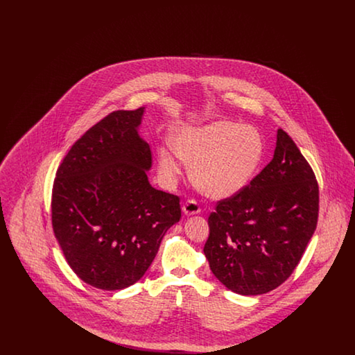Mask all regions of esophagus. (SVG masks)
Listing matches in <instances>:
<instances>
[{
    "mask_svg": "<svg viewBox=\"0 0 355 355\" xmlns=\"http://www.w3.org/2000/svg\"><path fill=\"white\" fill-rule=\"evenodd\" d=\"M182 210L185 213L186 216H193V214H198L201 211V205L198 201L196 200H187L184 206H182Z\"/></svg>",
    "mask_w": 355,
    "mask_h": 355,
    "instance_id": "obj_1",
    "label": "esophagus"
}]
</instances>
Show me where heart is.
<instances>
[{"mask_svg":"<svg viewBox=\"0 0 355 355\" xmlns=\"http://www.w3.org/2000/svg\"><path fill=\"white\" fill-rule=\"evenodd\" d=\"M170 145L181 161L191 164L194 184L214 198L239 191L252 180L263 155L261 133L232 121L177 129ZM158 169L162 178L171 182L180 175L181 165L173 153L159 149Z\"/></svg>","mask_w":355,"mask_h":355,"instance_id":"b5f03b06","label":"heart"}]
</instances>
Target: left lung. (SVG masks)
<instances>
[{"mask_svg":"<svg viewBox=\"0 0 355 355\" xmlns=\"http://www.w3.org/2000/svg\"><path fill=\"white\" fill-rule=\"evenodd\" d=\"M320 186L310 164L278 130L274 157L249 185L220 200L209 216L203 252L229 290L258 295L282 285L315 232Z\"/></svg>","mask_w":355,"mask_h":355,"instance_id":"obj_1","label":"left lung"}]
</instances>
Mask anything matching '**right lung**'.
<instances>
[{"mask_svg": "<svg viewBox=\"0 0 355 355\" xmlns=\"http://www.w3.org/2000/svg\"><path fill=\"white\" fill-rule=\"evenodd\" d=\"M144 107L116 110L74 142L51 190V225L71 270L102 290L139 281L170 226L180 197L154 189L149 144L139 138Z\"/></svg>", "mask_w": 355, "mask_h": 355, "instance_id": "right-lung-1", "label": "right lung"}]
</instances>
